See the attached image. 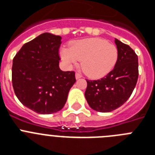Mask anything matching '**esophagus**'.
<instances>
[{
	"instance_id": "obj_1",
	"label": "esophagus",
	"mask_w": 155,
	"mask_h": 155,
	"mask_svg": "<svg viewBox=\"0 0 155 155\" xmlns=\"http://www.w3.org/2000/svg\"><path fill=\"white\" fill-rule=\"evenodd\" d=\"M81 77H82V75L81 74H79V73H76V74H75V78H76V79L81 78Z\"/></svg>"
}]
</instances>
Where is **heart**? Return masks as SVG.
I'll return each mask as SVG.
<instances>
[{"mask_svg": "<svg viewBox=\"0 0 155 155\" xmlns=\"http://www.w3.org/2000/svg\"><path fill=\"white\" fill-rule=\"evenodd\" d=\"M61 57L68 66L81 61V69L87 77L100 78L113 69L118 60V50L105 39L87 38L71 42L70 48H61Z\"/></svg>", "mask_w": 155, "mask_h": 155, "instance_id": "obj_1", "label": "heart"}]
</instances>
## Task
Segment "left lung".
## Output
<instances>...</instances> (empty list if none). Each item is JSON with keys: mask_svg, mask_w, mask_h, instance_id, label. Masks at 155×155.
<instances>
[{"mask_svg": "<svg viewBox=\"0 0 155 155\" xmlns=\"http://www.w3.org/2000/svg\"><path fill=\"white\" fill-rule=\"evenodd\" d=\"M115 43L118 60L113 71L99 80H86L85 98L90 107L108 113L120 107L127 101L138 79V57L134 50L117 39Z\"/></svg>", "mask_w": 155, "mask_h": 155, "instance_id": "left-lung-1", "label": "left lung"}]
</instances>
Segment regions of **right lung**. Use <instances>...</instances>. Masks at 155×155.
I'll return each instance as SVG.
<instances>
[{"mask_svg":"<svg viewBox=\"0 0 155 155\" xmlns=\"http://www.w3.org/2000/svg\"><path fill=\"white\" fill-rule=\"evenodd\" d=\"M61 37L45 32L22 46L13 59L12 85L18 100L39 114L63 109L76 81L74 71L59 68Z\"/></svg>","mask_w":155,"mask_h":155,"instance_id":"add662e5","label":"right lung"}]
</instances>
